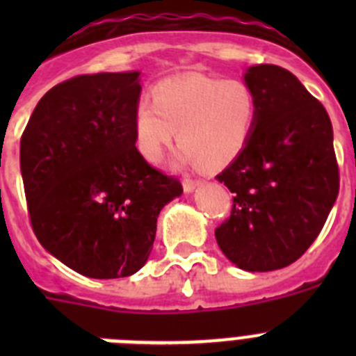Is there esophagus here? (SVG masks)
Listing matches in <instances>:
<instances>
[{
	"instance_id": "obj_1",
	"label": "esophagus",
	"mask_w": 356,
	"mask_h": 356,
	"mask_svg": "<svg viewBox=\"0 0 356 356\" xmlns=\"http://www.w3.org/2000/svg\"><path fill=\"white\" fill-rule=\"evenodd\" d=\"M201 180H193V178H185L184 180V191L185 193H193L194 188L200 187Z\"/></svg>"
}]
</instances>
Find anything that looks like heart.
Returning <instances> with one entry per match:
<instances>
[{
  "mask_svg": "<svg viewBox=\"0 0 356 356\" xmlns=\"http://www.w3.org/2000/svg\"><path fill=\"white\" fill-rule=\"evenodd\" d=\"M151 99L153 105L139 103L134 114L135 144L147 162H159L176 131L178 162L225 168L248 146L259 118L253 89L237 78H168L151 89Z\"/></svg>",
  "mask_w": 356,
  "mask_h": 356,
  "instance_id": "obj_1",
  "label": "heart"
}]
</instances>
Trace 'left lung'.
<instances>
[{
    "label": "left lung",
    "mask_w": 356,
    "mask_h": 356,
    "mask_svg": "<svg viewBox=\"0 0 356 356\" xmlns=\"http://www.w3.org/2000/svg\"><path fill=\"white\" fill-rule=\"evenodd\" d=\"M259 102L250 143L217 175L234 193L217 244L244 271L291 266L310 248L339 196V163L328 112L287 69H248Z\"/></svg>",
    "instance_id": "left-lung-1"
}]
</instances>
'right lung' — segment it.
Segmentation results:
<instances>
[{"label": "right lung", "mask_w": 356, "mask_h": 356, "mask_svg": "<svg viewBox=\"0 0 356 356\" xmlns=\"http://www.w3.org/2000/svg\"><path fill=\"white\" fill-rule=\"evenodd\" d=\"M139 72L80 74L37 103L21 137L33 234L89 278H124L146 264L156 217L184 193L144 160L134 134Z\"/></svg>", "instance_id": "obj_1"}]
</instances>
